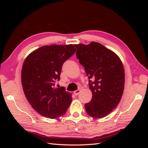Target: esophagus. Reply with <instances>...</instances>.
Returning <instances> with one entry per match:
<instances>
[{
	"label": "esophagus",
	"mask_w": 148,
	"mask_h": 148,
	"mask_svg": "<svg viewBox=\"0 0 148 148\" xmlns=\"http://www.w3.org/2000/svg\"><path fill=\"white\" fill-rule=\"evenodd\" d=\"M79 92H80V90H79V89H77V90L75 91L73 93H74V95H75V96H77Z\"/></svg>",
	"instance_id": "34e87169"
}]
</instances>
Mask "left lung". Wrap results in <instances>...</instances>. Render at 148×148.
Masks as SVG:
<instances>
[{
	"label": "left lung",
	"instance_id": "1",
	"mask_svg": "<svg viewBox=\"0 0 148 148\" xmlns=\"http://www.w3.org/2000/svg\"><path fill=\"white\" fill-rule=\"evenodd\" d=\"M76 56L89 78L91 101L85 104L87 114L96 119L109 115L122 98L125 72L120 58L101 44H75Z\"/></svg>",
	"mask_w": 148,
	"mask_h": 148
}]
</instances>
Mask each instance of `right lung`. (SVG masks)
Wrapping results in <instances>:
<instances>
[{"mask_svg":"<svg viewBox=\"0 0 148 148\" xmlns=\"http://www.w3.org/2000/svg\"><path fill=\"white\" fill-rule=\"evenodd\" d=\"M76 51L72 44L44 46L26 58L21 70V84L31 107L44 117L64 115L72 97L64 87H56L62 65Z\"/></svg>","mask_w":148,"mask_h":148,"instance_id":"add662e5","label":"right lung"}]
</instances>
